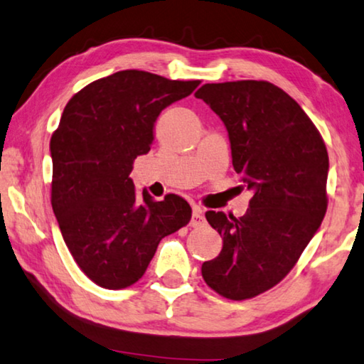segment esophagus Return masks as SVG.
Wrapping results in <instances>:
<instances>
[{"label":"esophagus","instance_id":"34e87169","mask_svg":"<svg viewBox=\"0 0 364 364\" xmlns=\"http://www.w3.org/2000/svg\"><path fill=\"white\" fill-rule=\"evenodd\" d=\"M205 225V218H203V213H201V208L200 206L195 205L192 208V220H190V226L193 228H200Z\"/></svg>","mask_w":364,"mask_h":364}]
</instances>
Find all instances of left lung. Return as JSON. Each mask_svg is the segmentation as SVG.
I'll return each mask as SVG.
<instances>
[{"label":"left lung","instance_id":"8db88e82","mask_svg":"<svg viewBox=\"0 0 364 364\" xmlns=\"http://www.w3.org/2000/svg\"><path fill=\"white\" fill-rule=\"evenodd\" d=\"M195 97L223 120L234 171L254 192L244 216L206 211L223 249L201 275L223 298H255L291 272L326 216V143L301 105L268 81L211 82Z\"/></svg>","mask_w":364,"mask_h":364}]
</instances>
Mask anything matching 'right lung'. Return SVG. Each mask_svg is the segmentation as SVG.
Instances as JSON below:
<instances>
[{
	"instance_id": "right-lung-1",
	"label": "right lung",
	"mask_w": 364,
	"mask_h": 364,
	"mask_svg": "<svg viewBox=\"0 0 364 364\" xmlns=\"http://www.w3.org/2000/svg\"><path fill=\"white\" fill-rule=\"evenodd\" d=\"M198 85L125 70L92 81L66 104L50 139L52 208L73 259L99 287L136 283L161 239L192 218L176 193L161 201L139 193L130 172L151 149L161 112Z\"/></svg>"
}]
</instances>
